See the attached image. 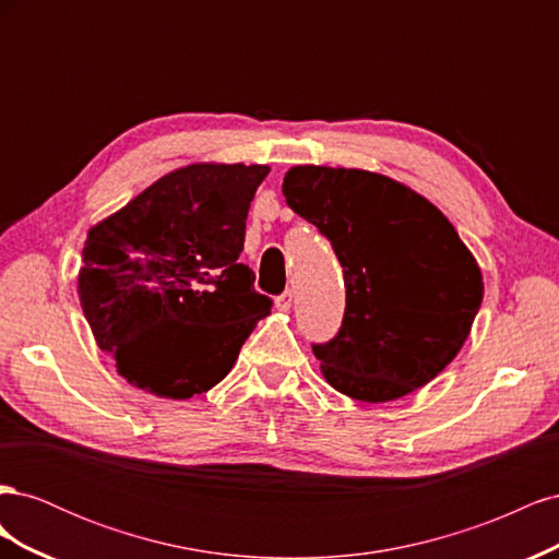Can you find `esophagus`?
Returning <instances> with one entry per match:
<instances>
[{
    "label": "esophagus",
    "instance_id": "obj_1",
    "mask_svg": "<svg viewBox=\"0 0 559 559\" xmlns=\"http://www.w3.org/2000/svg\"><path fill=\"white\" fill-rule=\"evenodd\" d=\"M292 302H294L292 292H284L282 296L275 298V308H277L280 312H289V310H292Z\"/></svg>",
    "mask_w": 559,
    "mask_h": 559
}]
</instances>
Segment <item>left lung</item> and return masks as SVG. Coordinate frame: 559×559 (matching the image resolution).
Returning a JSON list of instances; mask_svg holds the SVG:
<instances>
[{"label":"left lung","instance_id":"obj_1","mask_svg":"<svg viewBox=\"0 0 559 559\" xmlns=\"http://www.w3.org/2000/svg\"><path fill=\"white\" fill-rule=\"evenodd\" d=\"M282 193L333 245L347 308L321 376L364 403L396 401L456 357L483 302V273L448 216L392 177L296 165Z\"/></svg>","mask_w":559,"mask_h":559}]
</instances>
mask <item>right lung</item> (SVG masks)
<instances>
[{"mask_svg": "<svg viewBox=\"0 0 559 559\" xmlns=\"http://www.w3.org/2000/svg\"><path fill=\"white\" fill-rule=\"evenodd\" d=\"M267 165L193 163L167 173L88 230L81 310L118 376L160 399L222 382L270 314L240 263Z\"/></svg>", "mask_w": 559, "mask_h": 559, "instance_id": "add662e5", "label": "right lung"}]
</instances>
